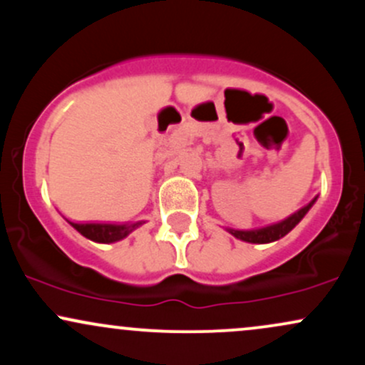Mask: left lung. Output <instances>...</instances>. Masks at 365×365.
<instances>
[{"instance_id":"1","label":"left lung","mask_w":365,"mask_h":365,"mask_svg":"<svg viewBox=\"0 0 365 365\" xmlns=\"http://www.w3.org/2000/svg\"><path fill=\"white\" fill-rule=\"evenodd\" d=\"M316 200H317V195L314 197L307 206L299 209V211L293 212V215H290L288 217H284L283 221H278V223L267 225V226H262V228H255V230H233V228H226V230L242 242H249V244H269V242L279 240V238H283L287 233H290L292 230L302 221V217L307 215L309 209L314 206Z\"/></svg>"}]
</instances>
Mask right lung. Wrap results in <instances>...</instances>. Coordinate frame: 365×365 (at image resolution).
Segmentation results:
<instances>
[{
  "label": "right lung",
  "mask_w": 365,
  "mask_h": 365,
  "mask_svg": "<svg viewBox=\"0 0 365 365\" xmlns=\"http://www.w3.org/2000/svg\"><path fill=\"white\" fill-rule=\"evenodd\" d=\"M66 221L81 235L89 238L92 242H98V244H113V242L123 240L133 230L145 223V221H135V223H73L70 220Z\"/></svg>",
  "instance_id": "obj_1"
}]
</instances>
